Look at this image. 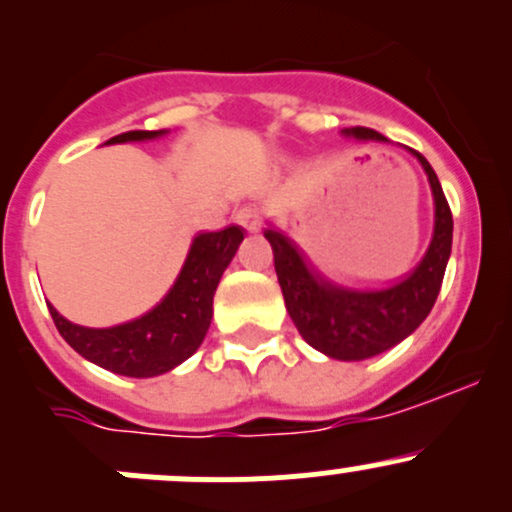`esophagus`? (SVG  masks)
I'll list each match as a JSON object with an SVG mask.
<instances>
[{"label":"esophagus","mask_w":512,"mask_h":512,"mask_svg":"<svg viewBox=\"0 0 512 512\" xmlns=\"http://www.w3.org/2000/svg\"><path fill=\"white\" fill-rule=\"evenodd\" d=\"M235 220H237V225L245 227L247 232H257V230H260V225H262L260 208H257V205H245V208L237 210Z\"/></svg>","instance_id":"obj_1"}]
</instances>
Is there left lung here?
<instances>
[{
    "instance_id": "1",
    "label": "left lung",
    "mask_w": 512,
    "mask_h": 512,
    "mask_svg": "<svg viewBox=\"0 0 512 512\" xmlns=\"http://www.w3.org/2000/svg\"><path fill=\"white\" fill-rule=\"evenodd\" d=\"M344 136L386 143L371 128H347ZM431 183L436 220L433 237L418 267L386 289H347L324 280L307 265L302 250L280 230H265L275 252V272L285 294L287 312L304 342L339 361H361L396 347L428 317L441 292L451 257L453 215L438 175L421 153L411 151Z\"/></svg>"
}]
</instances>
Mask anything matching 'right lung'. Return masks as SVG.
I'll return each mask as SVG.
<instances>
[{
	"mask_svg": "<svg viewBox=\"0 0 512 512\" xmlns=\"http://www.w3.org/2000/svg\"><path fill=\"white\" fill-rule=\"evenodd\" d=\"M165 131H128L106 143L148 141ZM242 227L230 225L220 232H200L190 245L178 280L148 314L108 329L71 324L49 304L51 319L61 337L84 359L103 369L133 379L165 374L198 352L213 319V294L225 267L240 247Z\"/></svg>",
	"mask_w": 512,
	"mask_h": 512,
	"instance_id": "right-lung-1",
	"label": "right lung"
}]
</instances>
